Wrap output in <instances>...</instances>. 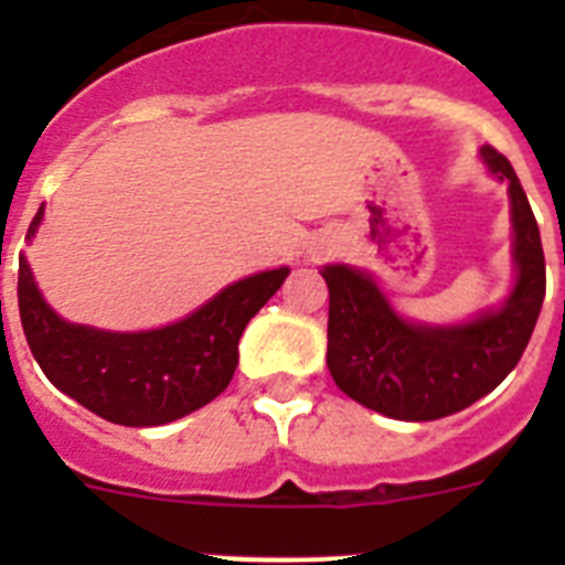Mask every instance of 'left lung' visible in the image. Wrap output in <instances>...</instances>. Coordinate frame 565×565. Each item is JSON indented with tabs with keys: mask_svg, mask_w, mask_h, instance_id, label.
I'll use <instances>...</instances> for the list:
<instances>
[{
	"mask_svg": "<svg viewBox=\"0 0 565 565\" xmlns=\"http://www.w3.org/2000/svg\"><path fill=\"white\" fill-rule=\"evenodd\" d=\"M481 158L509 186L515 228L518 279L498 311H483L467 326H418L391 308L371 274L326 266L328 371L353 402L398 418L436 422L463 411L512 373L535 331L546 297V259L541 232L512 163L498 149Z\"/></svg>",
	"mask_w": 565,
	"mask_h": 565,
	"instance_id": "obj_1",
	"label": "left lung"
}]
</instances>
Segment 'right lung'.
<instances>
[{"mask_svg":"<svg viewBox=\"0 0 565 565\" xmlns=\"http://www.w3.org/2000/svg\"><path fill=\"white\" fill-rule=\"evenodd\" d=\"M44 209L28 228L36 234ZM288 268L232 282L206 306L158 331L113 333L64 322L19 259V317L30 353L58 391L124 427H158L221 396L237 367L248 319L286 282Z\"/></svg>","mask_w":565,"mask_h":565,"instance_id":"1","label":"right lung"}]
</instances>
